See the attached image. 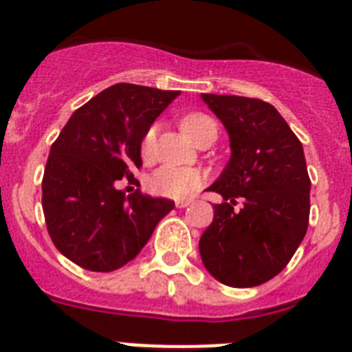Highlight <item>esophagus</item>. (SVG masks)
Returning a JSON list of instances; mask_svg holds the SVG:
<instances>
[{
  "label": "esophagus",
  "instance_id": "34e87169",
  "mask_svg": "<svg viewBox=\"0 0 352 352\" xmlns=\"http://www.w3.org/2000/svg\"><path fill=\"white\" fill-rule=\"evenodd\" d=\"M192 203H194L192 199H178V201H176V208H186L190 206Z\"/></svg>",
  "mask_w": 352,
  "mask_h": 352
}]
</instances>
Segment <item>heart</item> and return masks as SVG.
<instances>
[{
	"label": "heart",
	"instance_id": "heart-1",
	"mask_svg": "<svg viewBox=\"0 0 352 352\" xmlns=\"http://www.w3.org/2000/svg\"><path fill=\"white\" fill-rule=\"evenodd\" d=\"M214 123L211 118L201 113L186 114L182 120V130L194 139L195 133L203 126ZM155 139H157V126H151L148 132L144 133L141 142V155L144 160H151L155 151ZM203 183V176L197 169L192 167H174V166H164L160 169L155 170L148 179V188L151 194L160 195V197L169 199H183L194 194L199 186Z\"/></svg>",
	"mask_w": 352,
	"mask_h": 352
}]
</instances>
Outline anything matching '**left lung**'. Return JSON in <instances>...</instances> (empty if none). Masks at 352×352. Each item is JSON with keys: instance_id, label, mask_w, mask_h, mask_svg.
<instances>
[{"instance_id": "8db88e82", "label": "left lung", "mask_w": 352, "mask_h": 352, "mask_svg": "<svg viewBox=\"0 0 352 352\" xmlns=\"http://www.w3.org/2000/svg\"><path fill=\"white\" fill-rule=\"evenodd\" d=\"M222 121L231 157L208 188L222 195L199 239L204 268L231 287H256L287 266L303 241L310 214V178L303 146L272 104L201 93ZM244 206L234 210L235 199Z\"/></svg>"}]
</instances>
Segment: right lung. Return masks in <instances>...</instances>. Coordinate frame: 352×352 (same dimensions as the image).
Returning <instances> with one entry per match:
<instances>
[{
    "mask_svg": "<svg viewBox=\"0 0 352 352\" xmlns=\"http://www.w3.org/2000/svg\"><path fill=\"white\" fill-rule=\"evenodd\" d=\"M179 91L120 82L72 114L51 146L42 206L52 243L89 272H114L138 257L173 201L116 182L142 166L141 142Z\"/></svg>",
    "mask_w": 352,
    "mask_h": 352,
    "instance_id": "obj_1",
    "label": "right lung"
}]
</instances>
